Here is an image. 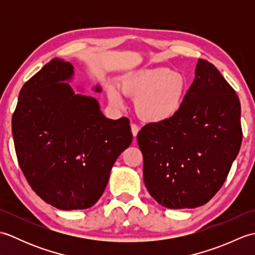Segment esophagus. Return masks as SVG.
I'll use <instances>...</instances> for the list:
<instances>
[{
    "instance_id": "esophagus-1",
    "label": "esophagus",
    "mask_w": 255,
    "mask_h": 255,
    "mask_svg": "<svg viewBox=\"0 0 255 255\" xmlns=\"http://www.w3.org/2000/svg\"><path fill=\"white\" fill-rule=\"evenodd\" d=\"M130 128H131V132H132V136L133 137H136L137 136V134H138V131H139V126H138V125L137 124H131L130 125Z\"/></svg>"
}]
</instances>
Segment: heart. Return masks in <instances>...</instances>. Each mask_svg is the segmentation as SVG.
<instances>
[{"label": "heart", "mask_w": 255, "mask_h": 255, "mask_svg": "<svg viewBox=\"0 0 255 255\" xmlns=\"http://www.w3.org/2000/svg\"><path fill=\"white\" fill-rule=\"evenodd\" d=\"M188 82L185 75L167 68L145 69L124 79L123 94L136 100L137 115L147 123H163L174 118L183 106ZM108 97L119 105L122 97L117 91L110 90Z\"/></svg>", "instance_id": "obj_1"}]
</instances>
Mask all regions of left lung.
<instances>
[{
  "label": "left lung",
  "mask_w": 255,
  "mask_h": 255,
  "mask_svg": "<svg viewBox=\"0 0 255 255\" xmlns=\"http://www.w3.org/2000/svg\"><path fill=\"white\" fill-rule=\"evenodd\" d=\"M240 115L236 91L214 64L199 59L177 115L147 124L137 134L151 196L171 209L209 202L240 150Z\"/></svg>",
  "instance_id": "obj_1"
}]
</instances>
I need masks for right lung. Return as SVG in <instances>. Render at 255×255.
<instances>
[{"instance_id":"right-lung-1","label":"right lung","mask_w":255,"mask_h":255,"mask_svg":"<svg viewBox=\"0 0 255 255\" xmlns=\"http://www.w3.org/2000/svg\"><path fill=\"white\" fill-rule=\"evenodd\" d=\"M71 63L53 59L23 85L12 118L20 170L59 209L93 206L118 155L131 143L129 119H108L93 97L74 94ZM96 91H101L96 88Z\"/></svg>"}]
</instances>
